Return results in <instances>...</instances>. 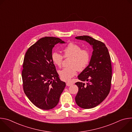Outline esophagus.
Instances as JSON below:
<instances>
[{
	"mask_svg": "<svg viewBox=\"0 0 132 132\" xmlns=\"http://www.w3.org/2000/svg\"><path fill=\"white\" fill-rule=\"evenodd\" d=\"M72 85V82H66V85L67 86H71V85Z\"/></svg>",
	"mask_w": 132,
	"mask_h": 132,
	"instance_id": "1",
	"label": "esophagus"
}]
</instances>
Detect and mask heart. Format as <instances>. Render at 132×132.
Returning <instances> with one entry per match:
<instances>
[{
	"label": "heart",
	"instance_id": "heart-1",
	"mask_svg": "<svg viewBox=\"0 0 132 132\" xmlns=\"http://www.w3.org/2000/svg\"><path fill=\"white\" fill-rule=\"evenodd\" d=\"M64 56L65 58H70L69 67L64 68L59 71L61 78L68 81L76 74L77 70L82 71L88 65L90 61L89 52L86 49H81L80 45L70 43L63 50ZM51 59L53 63L57 66L61 67L63 61V56L57 52L52 54Z\"/></svg>",
	"mask_w": 132,
	"mask_h": 132
}]
</instances>
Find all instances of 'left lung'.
Wrapping results in <instances>:
<instances>
[{
    "mask_svg": "<svg viewBox=\"0 0 132 132\" xmlns=\"http://www.w3.org/2000/svg\"><path fill=\"white\" fill-rule=\"evenodd\" d=\"M75 38L87 42L93 50L88 66L78 76L80 81L75 83L79 88L75 97L77 104L83 109H91L100 104L110 92L112 80L111 57L103 42L87 35ZM84 81L87 82L86 85Z\"/></svg>",
    "mask_w": 132,
    "mask_h": 132,
    "instance_id": "left-lung-1",
    "label": "left lung"
}]
</instances>
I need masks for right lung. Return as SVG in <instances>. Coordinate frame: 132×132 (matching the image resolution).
I'll return each mask as SVG.
<instances>
[{
    "label": "right lung",
    "instance_id": "right-lung-1",
    "mask_svg": "<svg viewBox=\"0 0 132 132\" xmlns=\"http://www.w3.org/2000/svg\"><path fill=\"white\" fill-rule=\"evenodd\" d=\"M60 38L46 36L27 50L23 63L22 78L27 97L36 107L50 110L57 105L66 84L59 77L51 59L52 49Z\"/></svg>",
    "mask_w": 132,
    "mask_h": 132
}]
</instances>
